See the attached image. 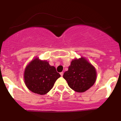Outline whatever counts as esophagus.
Returning a JSON list of instances; mask_svg holds the SVG:
<instances>
[{
  "label": "esophagus",
  "mask_w": 121,
  "mask_h": 121,
  "mask_svg": "<svg viewBox=\"0 0 121 121\" xmlns=\"http://www.w3.org/2000/svg\"><path fill=\"white\" fill-rule=\"evenodd\" d=\"M63 72H61V73H60V75H61V76H63Z\"/></svg>",
  "instance_id": "obj_1"
}]
</instances>
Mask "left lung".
Here are the masks:
<instances>
[{"label": "left lung", "instance_id": "8db88e82", "mask_svg": "<svg viewBox=\"0 0 121 121\" xmlns=\"http://www.w3.org/2000/svg\"><path fill=\"white\" fill-rule=\"evenodd\" d=\"M64 78L73 91L84 92L93 85L96 80V70L84 58L71 62L68 70L64 73Z\"/></svg>", "mask_w": 121, "mask_h": 121}]
</instances>
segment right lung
Instances as JSON below:
<instances>
[{"instance_id": "obj_1", "label": "right lung", "mask_w": 121, "mask_h": 121, "mask_svg": "<svg viewBox=\"0 0 121 121\" xmlns=\"http://www.w3.org/2000/svg\"><path fill=\"white\" fill-rule=\"evenodd\" d=\"M61 76L55 66L47 61L35 59L27 65L24 72V81L29 90L39 94H47Z\"/></svg>"}]
</instances>
